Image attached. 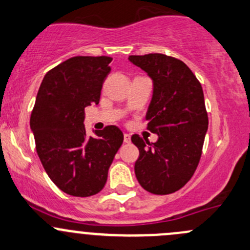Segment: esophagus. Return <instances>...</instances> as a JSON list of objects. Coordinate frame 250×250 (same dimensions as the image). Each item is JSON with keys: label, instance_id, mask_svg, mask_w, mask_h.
Instances as JSON below:
<instances>
[{"label": "esophagus", "instance_id": "34e87169", "mask_svg": "<svg viewBox=\"0 0 250 250\" xmlns=\"http://www.w3.org/2000/svg\"><path fill=\"white\" fill-rule=\"evenodd\" d=\"M123 141H125V144L130 143V135H129V134H127V133H125V135H123Z\"/></svg>", "mask_w": 250, "mask_h": 250}]
</instances>
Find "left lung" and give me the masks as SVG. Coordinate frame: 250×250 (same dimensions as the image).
I'll use <instances>...</instances> for the list:
<instances>
[{
    "instance_id": "1",
    "label": "left lung",
    "mask_w": 250,
    "mask_h": 250,
    "mask_svg": "<svg viewBox=\"0 0 250 250\" xmlns=\"http://www.w3.org/2000/svg\"><path fill=\"white\" fill-rule=\"evenodd\" d=\"M129 61L153 80V97L146 114L147 129L158 134L149 144L132 136L139 148L135 175L145 190L167 195L191 178L200 162L208 116L200 81L181 60L163 54L132 55Z\"/></svg>"
}]
</instances>
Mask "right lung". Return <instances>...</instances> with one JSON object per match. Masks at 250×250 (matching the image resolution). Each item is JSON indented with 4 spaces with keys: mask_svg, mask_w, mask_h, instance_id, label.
<instances>
[{
    "mask_svg": "<svg viewBox=\"0 0 250 250\" xmlns=\"http://www.w3.org/2000/svg\"><path fill=\"white\" fill-rule=\"evenodd\" d=\"M111 57L75 56L44 77L31 114L36 149L50 180L73 196H91L104 188L107 171L123 143L116 125L87 136L85 107L98 104Z\"/></svg>",
    "mask_w": 250,
    "mask_h": 250,
    "instance_id": "1",
    "label": "right lung"
}]
</instances>
